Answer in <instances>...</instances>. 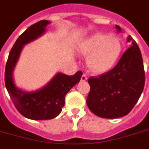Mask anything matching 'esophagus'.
<instances>
[{
	"label": "esophagus",
	"instance_id": "esophagus-1",
	"mask_svg": "<svg viewBox=\"0 0 149 149\" xmlns=\"http://www.w3.org/2000/svg\"><path fill=\"white\" fill-rule=\"evenodd\" d=\"M87 75L85 74H84L83 75L81 76V81H87Z\"/></svg>",
	"mask_w": 149,
	"mask_h": 149
}]
</instances>
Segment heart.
<instances>
[{"instance_id": "obj_1", "label": "heart", "mask_w": 149, "mask_h": 149, "mask_svg": "<svg viewBox=\"0 0 149 149\" xmlns=\"http://www.w3.org/2000/svg\"><path fill=\"white\" fill-rule=\"evenodd\" d=\"M79 49L82 54L88 56V68L92 72L101 73L114 65L121 51V44L116 37L96 34L84 40Z\"/></svg>"}]
</instances>
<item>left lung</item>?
<instances>
[{
  "label": "left lung",
  "instance_id": "1",
  "mask_svg": "<svg viewBox=\"0 0 149 149\" xmlns=\"http://www.w3.org/2000/svg\"><path fill=\"white\" fill-rule=\"evenodd\" d=\"M115 28L121 31L120 26L116 25ZM127 42L131 46L112 69L88 79L90 90L87 105L100 118L111 119L127 115L144 89L146 76L140 49L130 35Z\"/></svg>",
  "mask_w": 149,
  "mask_h": 149
}]
</instances>
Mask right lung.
<instances>
[{
	"instance_id": "1",
	"label": "right lung",
	"mask_w": 149,
	"mask_h": 149,
	"mask_svg": "<svg viewBox=\"0 0 149 149\" xmlns=\"http://www.w3.org/2000/svg\"><path fill=\"white\" fill-rule=\"evenodd\" d=\"M50 22L41 20L26 29L15 42L11 49L5 68V85L9 95L19 112L31 120H49L60 114L65 105V97L77 84L83 74L81 71L74 75L57 73L42 89L27 92L14 84L13 72L24 45L41 36Z\"/></svg>"
}]
</instances>
